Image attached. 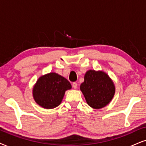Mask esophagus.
<instances>
[{"mask_svg": "<svg viewBox=\"0 0 146 146\" xmlns=\"http://www.w3.org/2000/svg\"><path fill=\"white\" fill-rule=\"evenodd\" d=\"M72 86H73V88H74V89H77V84L76 82H73V84H72Z\"/></svg>", "mask_w": 146, "mask_h": 146, "instance_id": "34e87169", "label": "esophagus"}]
</instances>
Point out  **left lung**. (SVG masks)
Wrapping results in <instances>:
<instances>
[{"label":"left lung","mask_w":146,"mask_h":146,"mask_svg":"<svg viewBox=\"0 0 146 146\" xmlns=\"http://www.w3.org/2000/svg\"><path fill=\"white\" fill-rule=\"evenodd\" d=\"M80 90L87 104L94 109H100L111 102L115 94V86L104 71L88 70Z\"/></svg>","instance_id":"1"}]
</instances>
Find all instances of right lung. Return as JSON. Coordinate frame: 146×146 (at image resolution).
<instances>
[{"label":"right lung","mask_w":146,"mask_h":146,"mask_svg":"<svg viewBox=\"0 0 146 146\" xmlns=\"http://www.w3.org/2000/svg\"><path fill=\"white\" fill-rule=\"evenodd\" d=\"M71 84L58 73H49L38 78L33 87L32 94L35 102L42 108L52 109L59 106Z\"/></svg>","instance_id":"1"}]
</instances>
